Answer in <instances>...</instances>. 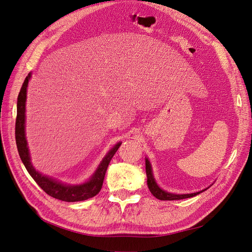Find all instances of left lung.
<instances>
[{
  "instance_id": "left-lung-1",
  "label": "left lung",
  "mask_w": 252,
  "mask_h": 252,
  "mask_svg": "<svg viewBox=\"0 0 252 252\" xmlns=\"http://www.w3.org/2000/svg\"><path fill=\"white\" fill-rule=\"evenodd\" d=\"M146 175H147V185L150 192L152 193L153 196H155L157 199L159 200H180V199H185V198H190L194 197L198 194H200L201 192L205 191L206 189L200 191V192H196V193H191V194H173V193H168L162 189L158 187V185L156 184L153 173H152V168L150 161L146 158Z\"/></svg>"
}]
</instances>
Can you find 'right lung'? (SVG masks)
<instances>
[{"mask_svg": "<svg viewBox=\"0 0 252 252\" xmlns=\"http://www.w3.org/2000/svg\"><path fill=\"white\" fill-rule=\"evenodd\" d=\"M31 78V73L25 77L24 83L20 89L19 95L17 98V116H16V124H15V138L16 145L19 156L21 160L28 169L29 174L32 178L36 182V184L41 187L48 195L56 198V199L66 201V202H75V201H83L87 200L89 198L96 196L103 185L104 177L107 170L108 164L111 160V158L118 150L121 146V142L117 143L115 146L106 154L103 158V160L99 164L96 171L91 177V179L82 185H71L62 184L54 179L49 178L47 176L38 173L37 170L32 166L31 162V157L28 147V142L25 139V101H26V89H28L29 81Z\"/></svg>", "mask_w": 252, "mask_h": 252, "instance_id": "add662e5", "label": "right lung"}]
</instances>
